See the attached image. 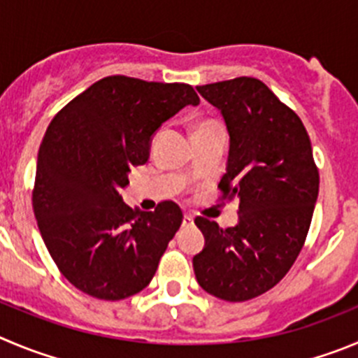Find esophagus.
<instances>
[{"label": "esophagus", "instance_id": "34e87169", "mask_svg": "<svg viewBox=\"0 0 358 358\" xmlns=\"http://www.w3.org/2000/svg\"><path fill=\"white\" fill-rule=\"evenodd\" d=\"M194 224V217L192 215H183V220H182V226L183 228H190V226Z\"/></svg>", "mask_w": 358, "mask_h": 358}]
</instances>
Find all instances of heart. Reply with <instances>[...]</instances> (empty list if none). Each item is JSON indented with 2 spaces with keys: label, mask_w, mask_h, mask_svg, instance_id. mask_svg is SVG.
<instances>
[{
  "label": "heart",
  "mask_w": 358,
  "mask_h": 358,
  "mask_svg": "<svg viewBox=\"0 0 358 358\" xmlns=\"http://www.w3.org/2000/svg\"><path fill=\"white\" fill-rule=\"evenodd\" d=\"M217 125L215 122H212V120H201V122H198L194 125V132H198V130H203V129H208V127H213Z\"/></svg>",
  "instance_id": "1"
}]
</instances>
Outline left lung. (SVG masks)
<instances>
[{
	"label": "left lung",
	"instance_id": "left-lung-1",
	"mask_svg": "<svg viewBox=\"0 0 358 358\" xmlns=\"http://www.w3.org/2000/svg\"><path fill=\"white\" fill-rule=\"evenodd\" d=\"M229 134L222 198H238V224L222 229L198 217L205 247L192 259L210 295L243 302L288 273L302 250L318 199L320 175L302 120L255 78L198 86Z\"/></svg>",
	"mask_w": 358,
	"mask_h": 358
}]
</instances>
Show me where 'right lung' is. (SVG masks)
<instances>
[{"label":"right lung","instance_id":"1","mask_svg":"<svg viewBox=\"0 0 358 358\" xmlns=\"http://www.w3.org/2000/svg\"><path fill=\"white\" fill-rule=\"evenodd\" d=\"M199 96L183 83L109 76L70 100L49 123L36 160L33 212L59 272L100 300L145 289L182 224L176 203L127 206L129 173L150 157L153 134Z\"/></svg>","mask_w":358,"mask_h":358}]
</instances>
